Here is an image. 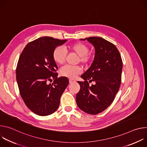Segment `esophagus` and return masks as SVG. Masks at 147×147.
Masks as SVG:
<instances>
[{
    "label": "esophagus",
    "mask_w": 147,
    "mask_h": 147,
    "mask_svg": "<svg viewBox=\"0 0 147 147\" xmlns=\"http://www.w3.org/2000/svg\"><path fill=\"white\" fill-rule=\"evenodd\" d=\"M75 81H76V80H74V79H72V78H70L69 79V82L70 83H73V82H74Z\"/></svg>",
    "instance_id": "obj_1"
}]
</instances>
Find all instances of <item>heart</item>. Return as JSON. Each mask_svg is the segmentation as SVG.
<instances>
[{
    "label": "heart",
    "instance_id": "heart-1",
    "mask_svg": "<svg viewBox=\"0 0 147 147\" xmlns=\"http://www.w3.org/2000/svg\"><path fill=\"white\" fill-rule=\"evenodd\" d=\"M67 49L70 52H75L78 55V61L84 65H88L92 61L93 56L88 53L89 48L87 45L82 42H75L69 45ZM67 53L65 48L62 47H56L52 52V57L57 64L62 65L66 60ZM82 69L80 66L65 65L60 70V74L63 77L67 78H74L77 75L80 74Z\"/></svg>",
    "mask_w": 147,
    "mask_h": 147
}]
</instances>
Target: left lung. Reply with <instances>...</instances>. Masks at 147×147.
Returning <instances> with one entry per match:
<instances>
[{
  "instance_id": "obj_1",
  "label": "left lung",
  "mask_w": 147,
  "mask_h": 147,
  "mask_svg": "<svg viewBox=\"0 0 147 147\" xmlns=\"http://www.w3.org/2000/svg\"><path fill=\"white\" fill-rule=\"evenodd\" d=\"M86 39L94 46L95 54L91 66L81 76L85 81H77L80 90L76 102L82 111L96 115L109 107L116 97L121 81L123 61L113 44L98 36ZM88 80L95 84L90 86Z\"/></svg>"
}]
</instances>
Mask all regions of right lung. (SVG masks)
<instances>
[{
	"mask_svg": "<svg viewBox=\"0 0 147 147\" xmlns=\"http://www.w3.org/2000/svg\"><path fill=\"white\" fill-rule=\"evenodd\" d=\"M66 41L52 37L39 38L29 42L21 53L16 70L20 94L34 113L48 116L59 108L60 97L69 84L67 77H57L53 49ZM54 81L48 84V81Z\"/></svg>",
	"mask_w": 147,
	"mask_h": 147,
	"instance_id": "1",
	"label": "right lung"
}]
</instances>
